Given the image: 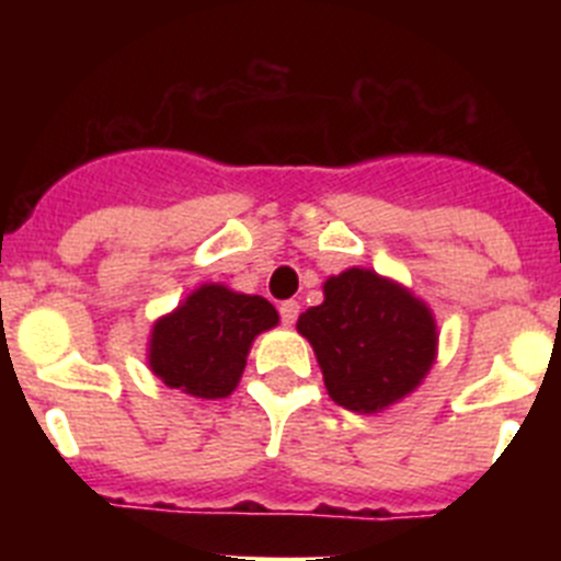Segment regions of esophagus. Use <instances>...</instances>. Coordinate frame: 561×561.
Here are the masks:
<instances>
[{
  "mask_svg": "<svg viewBox=\"0 0 561 561\" xmlns=\"http://www.w3.org/2000/svg\"><path fill=\"white\" fill-rule=\"evenodd\" d=\"M297 314H300V304H297V300L280 304V320H284V325H295Z\"/></svg>",
  "mask_w": 561,
  "mask_h": 561,
  "instance_id": "esophagus-1",
  "label": "esophagus"
}]
</instances>
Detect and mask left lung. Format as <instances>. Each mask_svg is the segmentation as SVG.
<instances>
[{
    "mask_svg": "<svg viewBox=\"0 0 561 561\" xmlns=\"http://www.w3.org/2000/svg\"><path fill=\"white\" fill-rule=\"evenodd\" d=\"M297 331L314 348L331 401L362 415L413 393L438 359L433 309L365 266L331 275L323 304L300 314Z\"/></svg>",
    "mask_w": 561,
    "mask_h": 561,
    "instance_id": "left-lung-1",
    "label": "left lung"
}]
</instances>
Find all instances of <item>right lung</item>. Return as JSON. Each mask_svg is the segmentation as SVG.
I'll use <instances>...</instances> for the list:
<instances>
[{"label":"right lung","mask_w":561,"mask_h":561,"mask_svg":"<svg viewBox=\"0 0 561 561\" xmlns=\"http://www.w3.org/2000/svg\"><path fill=\"white\" fill-rule=\"evenodd\" d=\"M280 323L275 306L225 284H202L153 323L148 370L196 399H227L238 388L257 334Z\"/></svg>","instance_id":"1"}]
</instances>
